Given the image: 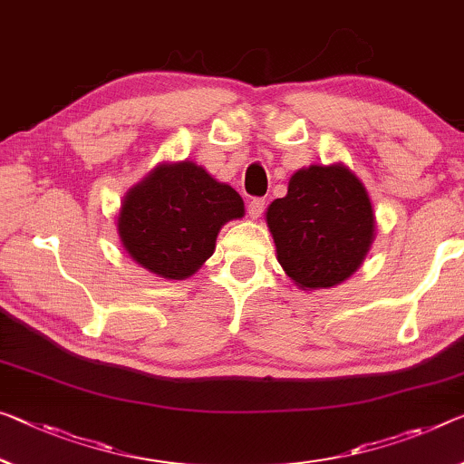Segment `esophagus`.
<instances>
[{"instance_id": "esophagus-1", "label": "esophagus", "mask_w": 464, "mask_h": 464, "mask_svg": "<svg viewBox=\"0 0 464 464\" xmlns=\"http://www.w3.org/2000/svg\"><path fill=\"white\" fill-rule=\"evenodd\" d=\"M263 209H266V198H261V197H255L246 203V213H248V218H251V219L259 218Z\"/></svg>"}]
</instances>
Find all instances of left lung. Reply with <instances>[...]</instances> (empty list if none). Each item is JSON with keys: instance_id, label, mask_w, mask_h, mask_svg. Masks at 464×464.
<instances>
[{"instance_id": "obj_1", "label": "left lung", "mask_w": 464, "mask_h": 464, "mask_svg": "<svg viewBox=\"0 0 464 464\" xmlns=\"http://www.w3.org/2000/svg\"><path fill=\"white\" fill-rule=\"evenodd\" d=\"M277 261L298 288H332L361 267L375 238L367 188L342 163L298 169L269 205Z\"/></svg>"}]
</instances>
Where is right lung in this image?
Listing matches in <instances>:
<instances>
[{
  "mask_svg": "<svg viewBox=\"0 0 464 464\" xmlns=\"http://www.w3.org/2000/svg\"><path fill=\"white\" fill-rule=\"evenodd\" d=\"M245 216L242 197L192 161L161 163L126 192L118 216L124 251L155 276L184 280L216 251L222 226Z\"/></svg>",
  "mask_w": 464,
  "mask_h": 464,
  "instance_id": "right-lung-1",
  "label": "right lung"
}]
</instances>
